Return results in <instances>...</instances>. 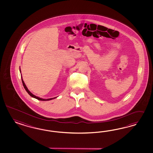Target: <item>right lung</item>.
<instances>
[{
	"label": "right lung",
	"instance_id": "obj_1",
	"mask_svg": "<svg viewBox=\"0 0 153 153\" xmlns=\"http://www.w3.org/2000/svg\"><path fill=\"white\" fill-rule=\"evenodd\" d=\"M19 71H20V72H21V70H19ZM21 78H22V77H21ZM22 83H23V87H24V88H25V89L26 90V91L27 92L28 94L31 97H34V98L36 99L37 100H42V101H47V100H52V99H55V98H56V97H54V98H51V99H42V98H40V97H37L36 96L34 95L32 93H31V92L28 90L27 88L26 87V86L25 83L24 82L23 79H22Z\"/></svg>",
	"mask_w": 153,
	"mask_h": 153
}]
</instances>
